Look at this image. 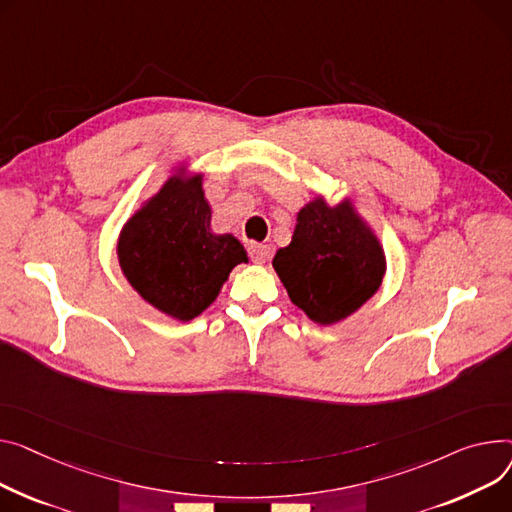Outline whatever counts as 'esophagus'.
I'll return each instance as SVG.
<instances>
[{
    "label": "esophagus",
    "instance_id": "34e87169",
    "mask_svg": "<svg viewBox=\"0 0 512 512\" xmlns=\"http://www.w3.org/2000/svg\"><path fill=\"white\" fill-rule=\"evenodd\" d=\"M249 257H251V261H255V263H265V261L271 257V247H269V245L253 243V245L249 247Z\"/></svg>",
    "mask_w": 512,
    "mask_h": 512
}]
</instances>
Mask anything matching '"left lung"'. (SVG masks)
<instances>
[{
    "label": "left lung",
    "instance_id": "8db88e82",
    "mask_svg": "<svg viewBox=\"0 0 512 512\" xmlns=\"http://www.w3.org/2000/svg\"><path fill=\"white\" fill-rule=\"evenodd\" d=\"M274 267L298 309L331 325L379 290L385 255L352 208L315 199L300 210L292 243L276 253Z\"/></svg>",
    "mask_w": 512,
    "mask_h": 512
}]
</instances>
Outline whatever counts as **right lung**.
<instances>
[{"label": "right lung", "instance_id": "add662e5", "mask_svg": "<svg viewBox=\"0 0 512 512\" xmlns=\"http://www.w3.org/2000/svg\"><path fill=\"white\" fill-rule=\"evenodd\" d=\"M201 179H170L123 228L119 263L158 311L189 321L216 300L230 269L247 261L232 234H212Z\"/></svg>", "mask_w": 512, "mask_h": 512}]
</instances>
